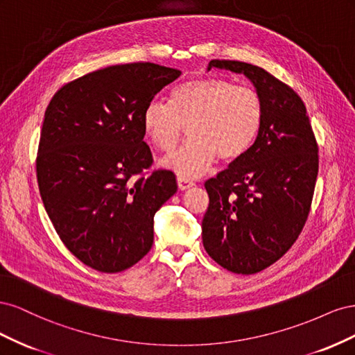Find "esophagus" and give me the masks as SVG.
Instances as JSON below:
<instances>
[{
    "label": "esophagus",
    "mask_w": 355,
    "mask_h": 355,
    "mask_svg": "<svg viewBox=\"0 0 355 355\" xmlns=\"http://www.w3.org/2000/svg\"><path fill=\"white\" fill-rule=\"evenodd\" d=\"M178 187L180 191H185V189H189L194 187V182H191L188 179H184V178H178Z\"/></svg>",
    "instance_id": "obj_1"
}]
</instances>
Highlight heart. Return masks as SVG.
<instances>
[{
    "instance_id": "obj_1",
    "label": "heart",
    "mask_w": 355,
    "mask_h": 355,
    "mask_svg": "<svg viewBox=\"0 0 355 355\" xmlns=\"http://www.w3.org/2000/svg\"><path fill=\"white\" fill-rule=\"evenodd\" d=\"M263 103L259 93L216 77L196 78L173 90L170 105L154 99L142 114L146 137L159 151H170L188 127L189 141L164 158L179 178L196 179L214 159L232 161L249 151L261 132Z\"/></svg>"
}]
</instances>
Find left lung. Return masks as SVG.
I'll return each instance as SVG.
<instances>
[{
    "instance_id": "obj_1",
    "label": "left lung",
    "mask_w": 355,
    "mask_h": 355,
    "mask_svg": "<svg viewBox=\"0 0 355 355\" xmlns=\"http://www.w3.org/2000/svg\"><path fill=\"white\" fill-rule=\"evenodd\" d=\"M211 68L243 73L263 103L261 132L249 151L204 187L202 245L235 274H256L292 247L306 222L318 175V146L299 96L265 69L237 60Z\"/></svg>"
}]
</instances>
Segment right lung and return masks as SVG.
<instances>
[{
  "label": "right lung",
  "instance_id": "add662e5",
  "mask_svg": "<svg viewBox=\"0 0 355 355\" xmlns=\"http://www.w3.org/2000/svg\"><path fill=\"white\" fill-rule=\"evenodd\" d=\"M180 71L125 63L90 72L53 96L40 137L41 200L60 240L87 266L120 272L151 250L154 216L178 191L153 164L142 114Z\"/></svg>",
  "mask_w": 355,
  "mask_h": 355
}]
</instances>
